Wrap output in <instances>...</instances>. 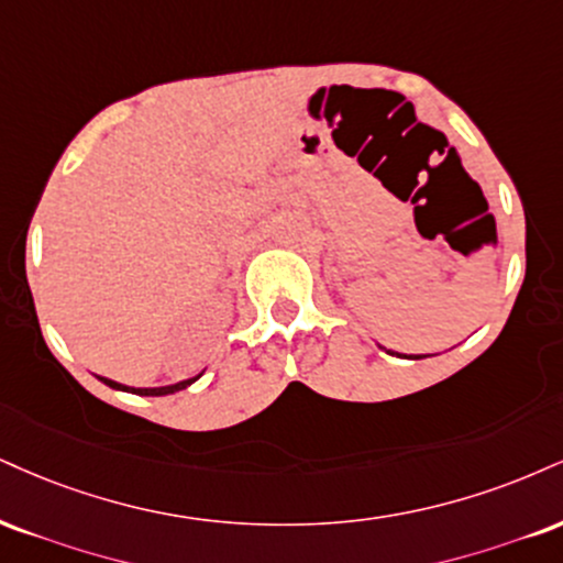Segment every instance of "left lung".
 Wrapping results in <instances>:
<instances>
[{
	"label": "left lung",
	"mask_w": 563,
	"mask_h": 563,
	"mask_svg": "<svg viewBox=\"0 0 563 563\" xmlns=\"http://www.w3.org/2000/svg\"><path fill=\"white\" fill-rule=\"evenodd\" d=\"M415 358H422V356H415Z\"/></svg>",
	"instance_id": "8db88e82"
}]
</instances>
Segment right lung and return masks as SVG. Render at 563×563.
<instances>
[{"instance_id":"1","label":"right lung","mask_w":563,"mask_h":563,"mask_svg":"<svg viewBox=\"0 0 563 563\" xmlns=\"http://www.w3.org/2000/svg\"><path fill=\"white\" fill-rule=\"evenodd\" d=\"M99 380L104 383V385H110V388H114V390L135 393V396H167V393H178V390H183V388H188V385L199 380V375L188 377V380H180V383H175V385H162V388H131V385L114 383V380H110V377H99Z\"/></svg>"}]
</instances>
